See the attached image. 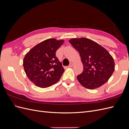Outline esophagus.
I'll return each mask as SVG.
<instances>
[{
    "label": "esophagus",
    "mask_w": 129,
    "mask_h": 129,
    "mask_svg": "<svg viewBox=\"0 0 129 129\" xmlns=\"http://www.w3.org/2000/svg\"><path fill=\"white\" fill-rule=\"evenodd\" d=\"M73 66V63H72V62H71V63H70V64H69V65L68 66V67H72Z\"/></svg>",
    "instance_id": "esophagus-1"
}]
</instances>
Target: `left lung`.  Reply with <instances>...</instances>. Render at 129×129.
Here are the masks:
<instances>
[{
  "mask_svg": "<svg viewBox=\"0 0 129 129\" xmlns=\"http://www.w3.org/2000/svg\"><path fill=\"white\" fill-rule=\"evenodd\" d=\"M69 42L79 52L83 65V72L77 75L80 83L93 89L110 79L115 70L114 59L107 50L89 39H72Z\"/></svg>",
  "mask_w": 129,
  "mask_h": 129,
  "instance_id": "1",
  "label": "left lung"
}]
</instances>
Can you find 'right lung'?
<instances>
[{
    "mask_svg": "<svg viewBox=\"0 0 129 129\" xmlns=\"http://www.w3.org/2000/svg\"><path fill=\"white\" fill-rule=\"evenodd\" d=\"M63 42L49 39L34 46L26 54L23 66L27 77L37 86L47 88L60 80L64 70L55 53Z\"/></svg>",
    "mask_w": 129,
    "mask_h": 129,
    "instance_id": "1",
    "label": "right lung"
}]
</instances>
